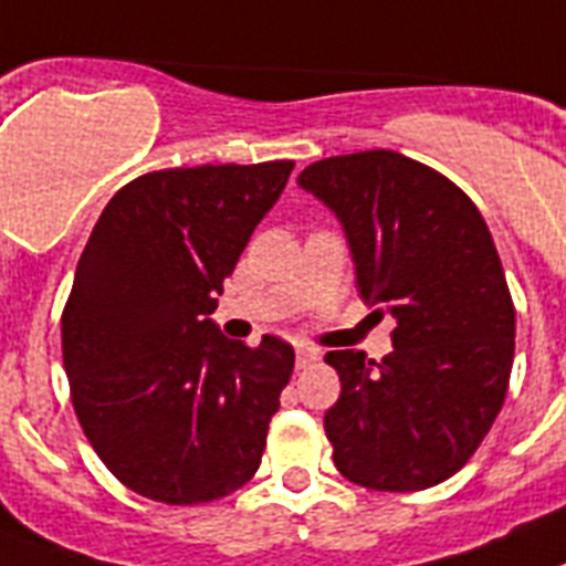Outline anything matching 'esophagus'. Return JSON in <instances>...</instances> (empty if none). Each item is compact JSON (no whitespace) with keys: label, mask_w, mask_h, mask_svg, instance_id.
Here are the masks:
<instances>
[{"label":"esophagus","mask_w":566,"mask_h":566,"mask_svg":"<svg viewBox=\"0 0 566 566\" xmlns=\"http://www.w3.org/2000/svg\"><path fill=\"white\" fill-rule=\"evenodd\" d=\"M317 361V349L312 347H297V370H306Z\"/></svg>","instance_id":"esophagus-1"}]
</instances>
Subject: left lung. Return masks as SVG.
Segmentation results:
<instances>
[{"instance_id":"left-lung-1","label":"left lung","mask_w":566,"mask_h":566,"mask_svg":"<svg viewBox=\"0 0 566 566\" xmlns=\"http://www.w3.org/2000/svg\"><path fill=\"white\" fill-rule=\"evenodd\" d=\"M344 228L364 303L394 315V349H333V460L376 492H419L465 465L506 399L515 306L469 196L394 149L315 161L297 176Z\"/></svg>"}]
</instances>
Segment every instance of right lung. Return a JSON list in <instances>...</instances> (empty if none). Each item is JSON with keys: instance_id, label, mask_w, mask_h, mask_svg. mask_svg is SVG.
I'll return each instance as SVG.
<instances>
[{"instance_id": "1", "label": "right lung", "mask_w": 566, "mask_h": 566, "mask_svg": "<svg viewBox=\"0 0 566 566\" xmlns=\"http://www.w3.org/2000/svg\"><path fill=\"white\" fill-rule=\"evenodd\" d=\"M294 161L138 176L92 228L63 312V364L106 469L133 492L193 506L254 478L294 349L219 333L226 277Z\"/></svg>"}]
</instances>
